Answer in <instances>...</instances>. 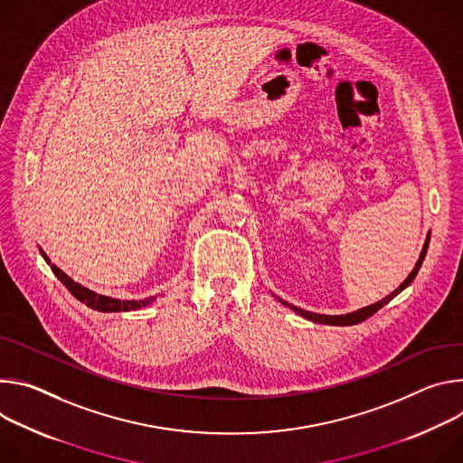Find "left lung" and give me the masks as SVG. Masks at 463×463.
<instances>
[{
  "label": "left lung",
  "instance_id": "8db88e82",
  "mask_svg": "<svg viewBox=\"0 0 463 463\" xmlns=\"http://www.w3.org/2000/svg\"><path fill=\"white\" fill-rule=\"evenodd\" d=\"M429 241H430V235L427 237V241H425V246H423V250H421V255H420V260H418V263H416V269L410 272V276L390 294V296H386V298H383L381 301H377V303H373V305H368V307H364V309H358V311H354V313H347V315H340V317H327V315H317V313H309V311H303V309H299V307H294V305H290V303H287V301H283V299H279L283 305H287L288 309H292L294 313H298L299 317H303V318H307V320H311V322H317V324H327V326H354V324H361V322H364V320H368L372 315H375L379 309H383V307L386 305V303H390L399 292H402L410 283L414 281V278L418 276V272H420V269H421V265H423V260H425V255H427V248H429Z\"/></svg>",
  "mask_w": 463,
  "mask_h": 463
}]
</instances>
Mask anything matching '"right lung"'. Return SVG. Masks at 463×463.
Listing matches in <instances>:
<instances>
[{"label": "right lung", "mask_w": 463, "mask_h": 463, "mask_svg": "<svg viewBox=\"0 0 463 463\" xmlns=\"http://www.w3.org/2000/svg\"><path fill=\"white\" fill-rule=\"evenodd\" d=\"M43 260L49 263L47 255L42 251ZM51 270L55 272V276L62 281V285H66V288L82 303H86L90 309H95V311H100V313H121V311H136L139 309V307H145L148 305L150 301L156 299V296H150V298H145V299H116V298H109V296H100V294H95L93 290L75 283L71 278H68L61 269H57L55 265H51Z\"/></svg>", "instance_id": "right-lung-1"}]
</instances>
